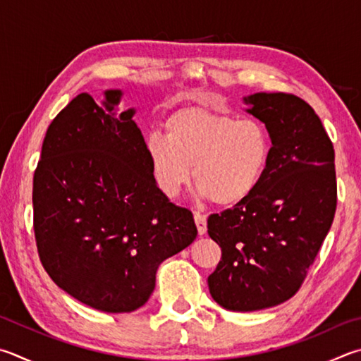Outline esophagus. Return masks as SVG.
<instances>
[{"instance_id":"34e87169","label":"esophagus","mask_w":361,"mask_h":361,"mask_svg":"<svg viewBox=\"0 0 361 361\" xmlns=\"http://www.w3.org/2000/svg\"><path fill=\"white\" fill-rule=\"evenodd\" d=\"M194 221H195V226H197L199 235H205L207 233V216L202 213H194Z\"/></svg>"}]
</instances>
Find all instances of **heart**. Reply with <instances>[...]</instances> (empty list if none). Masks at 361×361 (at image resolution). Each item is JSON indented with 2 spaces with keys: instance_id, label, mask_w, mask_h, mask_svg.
I'll list each match as a JSON object with an SVG mask.
<instances>
[{
  "instance_id": "1",
  "label": "heart",
  "mask_w": 361,
  "mask_h": 361,
  "mask_svg": "<svg viewBox=\"0 0 361 361\" xmlns=\"http://www.w3.org/2000/svg\"><path fill=\"white\" fill-rule=\"evenodd\" d=\"M145 154L156 186L175 197L194 173L197 195L232 207L251 195L267 172L271 137L264 123L202 107L180 109L166 120V135H147Z\"/></svg>"
}]
</instances>
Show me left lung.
I'll return each mask as SVG.
<instances>
[{"mask_svg":"<svg viewBox=\"0 0 361 361\" xmlns=\"http://www.w3.org/2000/svg\"><path fill=\"white\" fill-rule=\"evenodd\" d=\"M265 124L271 156L257 189L208 218L222 257L208 276L213 300L249 312L284 303L306 278L336 212L335 149L310 104L286 93L243 97Z\"/></svg>","mask_w":361,"mask_h":361,"instance_id":"1","label":"left lung"}]
</instances>
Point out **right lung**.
<instances>
[{"label": "right lung", "mask_w": 361, "mask_h": 361, "mask_svg": "<svg viewBox=\"0 0 361 361\" xmlns=\"http://www.w3.org/2000/svg\"><path fill=\"white\" fill-rule=\"evenodd\" d=\"M101 106L75 96L47 129L32 178L39 257L71 297L104 312H133L154 290L156 271L197 237L192 213L156 186L121 90Z\"/></svg>", "instance_id": "obj_1"}]
</instances>
